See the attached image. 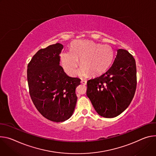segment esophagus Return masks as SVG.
I'll list each match as a JSON object with an SVG mask.
<instances>
[{"label":"esophagus","instance_id":"esophagus-1","mask_svg":"<svg viewBox=\"0 0 156 156\" xmlns=\"http://www.w3.org/2000/svg\"><path fill=\"white\" fill-rule=\"evenodd\" d=\"M80 82L82 83V84H84V85H86L87 84V80H85V79H82Z\"/></svg>","mask_w":156,"mask_h":156}]
</instances>
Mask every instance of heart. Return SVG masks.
Masks as SVG:
<instances>
[{"label":"heart","instance_id":"1","mask_svg":"<svg viewBox=\"0 0 156 156\" xmlns=\"http://www.w3.org/2000/svg\"><path fill=\"white\" fill-rule=\"evenodd\" d=\"M114 51L107 44L102 45L89 40H78L73 43L71 51H64L60 55V59L65 71L73 75L80 61L82 67L79 75L89 73L90 75H99L112 64Z\"/></svg>","mask_w":156,"mask_h":156}]
</instances>
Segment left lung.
Masks as SVG:
<instances>
[{
  "label": "left lung",
  "mask_w": 156,
  "mask_h": 156,
  "mask_svg": "<svg viewBox=\"0 0 156 156\" xmlns=\"http://www.w3.org/2000/svg\"><path fill=\"white\" fill-rule=\"evenodd\" d=\"M87 84V95L97 113L108 118L118 116L128 107L135 94V59L128 51L118 49L108 70Z\"/></svg>",
  "instance_id": "obj_1"
}]
</instances>
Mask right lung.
I'll use <instances>...</instances> for the list:
<instances>
[{"label": "right lung", "instance_id": "obj_1", "mask_svg": "<svg viewBox=\"0 0 156 156\" xmlns=\"http://www.w3.org/2000/svg\"><path fill=\"white\" fill-rule=\"evenodd\" d=\"M63 45L56 43L40 49L27 67L31 98L46 119L62 122L74 111L77 97L76 89L80 79L67 76L60 66Z\"/></svg>", "mask_w": 156, "mask_h": 156}]
</instances>
